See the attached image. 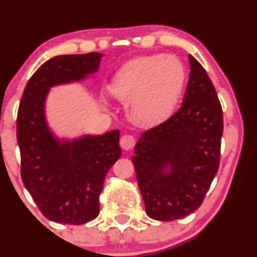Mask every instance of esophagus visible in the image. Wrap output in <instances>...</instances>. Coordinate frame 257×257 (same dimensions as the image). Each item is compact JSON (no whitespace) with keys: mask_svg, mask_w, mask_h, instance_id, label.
<instances>
[{"mask_svg":"<svg viewBox=\"0 0 257 257\" xmlns=\"http://www.w3.org/2000/svg\"><path fill=\"white\" fill-rule=\"evenodd\" d=\"M119 144L120 147H122L124 151H129V150H132L135 145V139L134 137H132V135H123V137L120 138Z\"/></svg>","mask_w":257,"mask_h":257,"instance_id":"1","label":"esophagus"}]
</instances>
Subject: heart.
I'll use <instances>...</instances> for the list:
<instances>
[{
    "mask_svg": "<svg viewBox=\"0 0 257 257\" xmlns=\"http://www.w3.org/2000/svg\"><path fill=\"white\" fill-rule=\"evenodd\" d=\"M186 71L173 55L139 57L120 67L110 83L116 99L126 104L128 116L139 125L163 123L175 111L184 91Z\"/></svg>",
    "mask_w": 257,
    "mask_h": 257,
    "instance_id": "obj_1",
    "label": "heart"
}]
</instances>
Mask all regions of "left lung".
Listing matches in <instances>:
<instances>
[{
  "instance_id": "obj_1",
  "label": "left lung",
  "mask_w": 257,
  "mask_h": 257,
  "mask_svg": "<svg viewBox=\"0 0 257 257\" xmlns=\"http://www.w3.org/2000/svg\"><path fill=\"white\" fill-rule=\"evenodd\" d=\"M188 59L181 107L141 135L132 158L146 214L158 221L196 211L219 169L222 110L208 73L192 55Z\"/></svg>"
}]
</instances>
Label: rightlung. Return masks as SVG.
I'll return each mask as SVG.
<instances>
[{
    "instance_id": "right-lung-1",
    "label": "right lung",
    "mask_w": 257,
    "mask_h": 257,
    "mask_svg": "<svg viewBox=\"0 0 257 257\" xmlns=\"http://www.w3.org/2000/svg\"><path fill=\"white\" fill-rule=\"evenodd\" d=\"M101 53L58 55L32 75L23 93L17 119L22 179L48 220L82 225L99 215V196L108 169L122 155L119 131L102 135L59 138L48 124L49 90L89 78Z\"/></svg>"
}]
</instances>
